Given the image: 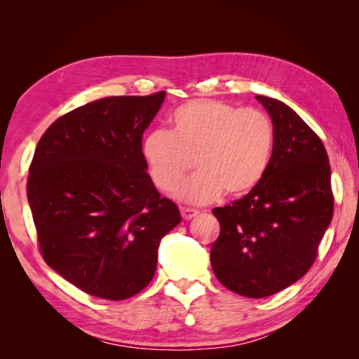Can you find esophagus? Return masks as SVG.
<instances>
[{
	"mask_svg": "<svg viewBox=\"0 0 359 359\" xmlns=\"http://www.w3.org/2000/svg\"><path fill=\"white\" fill-rule=\"evenodd\" d=\"M180 214L184 220H191V218L196 217L199 212L196 209H190V208H180Z\"/></svg>",
	"mask_w": 359,
	"mask_h": 359,
	"instance_id": "esophagus-1",
	"label": "esophagus"
}]
</instances>
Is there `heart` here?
I'll return each mask as SVG.
<instances>
[{"mask_svg": "<svg viewBox=\"0 0 359 359\" xmlns=\"http://www.w3.org/2000/svg\"><path fill=\"white\" fill-rule=\"evenodd\" d=\"M272 150L274 126L264 112L215 100L185 102L171 115V131L154 130L142 142L149 175L161 191H171L194 161L198 171L175 190L190 204L248 193L266 174Z\"/></svg>", "mask_w": 359, "mask_h": 359, "instance_id": "b5f03b06", "label": "heart"}]
</instances>
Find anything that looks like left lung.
I'll return each instance as SVG.
<instances>
[{
  "instance_id": "obj_1",
  "label": "left lung",
  "mask_w": 359,
  "mask_h": 359,
  "mask_svg": "<svg viewBox=\"0 0 359 359\" xmlns=\"http://www.w3.org/2000/svg\"><path fill=\"white\" fill-rule=\"evenodd\" d=\"M274 126V150L259 184L212 214L215 277L245 297L276 294L311 269L332 218L331 166L321 139L285 102L257 96Z\"/></svg>"
}]
</instances>
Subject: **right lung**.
<instances>
[{
  "instance_id": "add662e5",
  "label": "right lung",
  "mask_w": 359,
  "mask_h": 359,
  "mask_svg": "<svg viewBox=\"0 0 359 359\" xmlns=\"http://www.w3.org/2000/svg\"><path fill=\"white\" fill-rule=\"evenodd\" d=\"M109 96L53 121L27 184L46 263L85 293L121 301L150 283L180 212L147 174L142 135L165 101Z\"/></svg>"
}]
</instances>
